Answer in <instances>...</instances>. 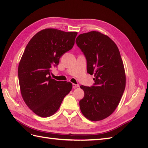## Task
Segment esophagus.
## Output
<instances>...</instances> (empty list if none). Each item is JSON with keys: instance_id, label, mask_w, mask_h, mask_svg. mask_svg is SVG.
<instances>
[{"instance_id": "34e87169", "label": "esophagus", "mask_w": 148, "mask_h": 148, "mask_svg": "<svg viewBox=\"0 0 148 148\" xmlns=\"http://www.w3.org/2000/svg\"><path fill=\"white\" fill-rule=\"evenodd\" d=\"M79 84H72V87H73V88H76L79 87Z\"/></svg>"}]
</instances>
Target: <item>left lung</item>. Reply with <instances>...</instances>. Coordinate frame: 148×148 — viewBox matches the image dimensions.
I'll return each mask as SVG.
<instances>
[{
    "instance_id": "obj_1",
    "label": "left lung",
    "mask_w": 148,
    "mask_h": 148,
    "mask_svg": "<svg viewBox=\"0 0 148 148\" xmlns=\"http://www.w3.org/2000/svg\"><path fill=\"white\" fill-rule=\"evenodd\" d=\"M85 56L87 72L94 75L92 86L81 85L84 95L81 112L91 121H100L114 111L123 94L126 76L123 63L114 42L96 31L81 34L76 40Z\"/></svg>"
}]
</instances>
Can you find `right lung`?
Returning <instances> with one entry per match:
<instances>
[{"instance_id": "obj_1", "label": "right lung", "mask_w": 148, "mask_h": 148, "mask_svg": "<svg viewBox=\"0 0 148 148\" xmlns=\"http://www.w3.org/2000/svg\"><path fill=\"white\" fill-rule=\"evenodd\" d=\"M77 33L55 29L40 30L27 45L18 69L21 93L27 106L40 117L58 111L72 84L56 81L50 74L61 56L71 50Z\"/></svg>"}]
</instances>
